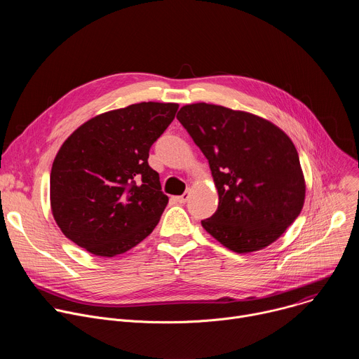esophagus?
I'll use <instances>...</instances> for the list:
<instances>
[{
    "mask_svg": "<svg viewBox=\"0 0 359 359\" xmlns=\"http://www.w3.org/2000/svg\"><path fill=\"white\" fill-rule=\"evenodd\" d=\"M187 198H189V193H184V194H182V196H176V197H175V200H176L177 203H180V204H184V203L187 201Z\"/></svg>",
    "mask_w": 359,
    "mask_h": 359,
    "instance_id": "34e87169",
    "label": "esophagus"
}]
</instances>
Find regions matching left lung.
I'll return each instance as SVG.
<instances>
[{"label": "left lung", "mask_w": 359, "mask_h": 359, "mask_svg": "<svg viewBox=\"0 0 359 359\" xmlns=\"http://www.w3.org/2000/svg\"><path fill=\"white\" fill-rule=\"evenodd\" d=\"M177 119L208 158L219 194V208L203 229L238 254L280 238L305 200L288 135L262 116L206 102L182 107Z\"/></svg>", "instance_id": "left-lung-1"}]
</instances>
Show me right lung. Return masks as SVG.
I'll list each match as a JSON object with an SVG mask.
<instances>
[{
    "instance_id": "1",
    "label": "right lung",
    "mask_w": 359,
    "mask_h": 359,
    "mask_svg": "<svg viewBox=\"0 0 359 359\" xmlns=\"http://www.w3.org/2000/svg\"><path fill=\"white\" fill-rule=\"evenodd\" d=\"M179 105L140 102L82 123L60 147L50 169V212L71 241L115 257L155 229L168 206L149 149Z\"/></svg>"
}]
</instances>
